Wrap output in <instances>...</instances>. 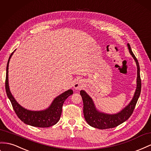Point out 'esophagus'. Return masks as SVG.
<instances>
[{"label": "esophagus", "instance_id": "1", "mask_svg": "<svg viewBox=\"0 0 151 151\" xmlns=\"http://www.w3.org/2000/svg\"><path fill=\"white\" fill-rule=\"evenodd\" d=\"M84 81L82 79H77L74 84V88L76 89H79L82 88L84 86Z\"/></svg>", "mask_w": 151, "mask_h": 151}]
</instances>
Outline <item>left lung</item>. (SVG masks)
Masks as SVG:
<instances>
[{"label": "left lung", "mask_w": 151, "mask_h": 151, "mask_svg": "<svg viewBox=\"0 0 151 151\" xmlns=\"http://www.w3.org/2000/svg\"><path fill=\"white\" fill-rule=\"evenodd\" d=\"M128 47L130 54L135 60L137 66V89L135 95L128 105L123 109L119 113L116 114H107L98 111L95 108L94 103L86 93L81 90L80 94L82 96L83 101V113L85 120L92 127L98 129H105L112 128L124 123L132 116L135 109V105L140 96L141 92V79L140 75V67L138 60L130 47L128 44Z\"/></svg>", "instance_id": "obj_1"}]
</instances>
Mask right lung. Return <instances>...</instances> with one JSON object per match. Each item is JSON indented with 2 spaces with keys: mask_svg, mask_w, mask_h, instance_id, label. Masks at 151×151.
Returning a JSON list of instances; mask_svg holds the SVG:
<instances>
[{
  "mask_svg": "<svg viewBox=\"0 0 151 151\" xmlns=\"http://www.w3.org/2000/svg\"><path fill=\"white\" fill-rule=\"evenodd\" d=\"M13 52H12L10 55L7 62L5 86L7 97L11 101L16 114L24 123L35 126V127L48 128L55 125L58 123L60 119L62 112V106L64 101L69 96L73 94V91L72 89H69L57 96L52 101L50 107L44 111H32L24 109L18 104L13 95H11L9 88V84H8V67H9L10 58Z\"/></svg>",
  "mask_w": 151,
  "mask_h": 151,
  "instance_id": "add662e5",
  "label": "right lung"
}]
</instances>
